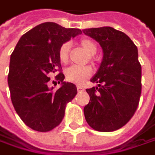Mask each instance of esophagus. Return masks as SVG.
Here are the masks:
<instances>
[{
	"mask_svg": "<svg viewBox=\"0 0 155 155\" xmlns=\"http://www.w3.org/2000/svg\"><path fill=\"white\" fill-rule=\"evenodd\" d=\"M77 90L78 92H82V91H84V87L81 86H77Z\"/></svg>",
	"mask_w": 155,
	"mask_h": 155,
	"instance_id": "esophagus-1",
	"label": "esophagus"
}]
</instances>
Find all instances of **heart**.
Masks as SVG:
<instances>
[{
    "label": "heart",
    "mask_w": 155,
    "mask_h": 155,
    "mask_svg": "<svg viewBox=\"0 0 155 155\" xmlns=\"http://www.w3.org/2000/svg\"><path fill=\"white\" fill-rule=\"evenodd\" d=\"M79 45L86 51V52L88 54V60L90 62L95 61V56L96 51H97V45L95 41H93L90 38H82L79 42ZM71 49V45L70 43L67 42L64 43L60 45L59 51H58V56H59V61L67 65L69 62V53ZM92 68L90 66H81V67H70L65 71L66 79L69 82L74 83V84H81L83 83L86 80L91 76L92 74Z\"/></svg>",
    "instance_id": "1"
}]
</instances>
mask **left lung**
<instances>
[{
	"mask_svg": "<svg viewBox=\"0 0 155 155\" xmlns=\"http://www.w3.org/2000/svg\"><path fill=\"white\" fill-rule=\"evenodd\" d=\"M96 39L104 59L91 79L98 87L87 88L89 103L84 107L87 123L98 132H113L130 121L141 95V66L138 49L124 32L111 27L82 30Z\"/></svg>",
	"mask_w": 155,
	"mask_h": 155,
	"instance_id": "left-lung-1",
	"label": "left lung"
}]
</instances>
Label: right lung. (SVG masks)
<instances>
[{
	"label": "right lung",
	"instance_id": "right-lung-1",
	"mask_svg": "<svg viewBox=\"0 0 155 155\" xmlns=\"http://www.w3.org/2000/svg\"><path fill=\"white\" fill-rule=\"evenodd\" d=\"M82 32L58 23H44L23 34L10 57L8 82L15 110L27 126L50 132L61 123L67 104L77 94L73 83L65 82L58 51L62 44ZM62 83L49 87L51 74Z\"/></svg>",
	"mask_w": 155,
	"mask_h": 155
}]
</instances>
